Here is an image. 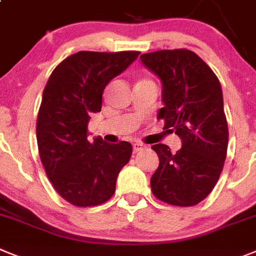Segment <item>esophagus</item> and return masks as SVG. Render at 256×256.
<instances>
[{
	"label": "esophagus",
	"instance_id": "obj_1",
	"mask_svg": "<svg viewBox=\"0 0 256 256\" xmlns=\"http://www.w3.org/2000/svg\"><path fill=\"white\" fill-rule=\"evenodd\" d=\"M142 150H144V146L142 144V143H134L132 144V151L136 154V152H140Z\"/></svg>",
	"mask_w": 256,
	"mask_h": 256
}]
</instances>
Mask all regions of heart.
Wrapping results in <instances>:
<instances>
[{"label":"heart","mask_w":256,"mask_h":256,"mask_svg":"<svg viewBox=\"0 0 256 256\" xmlns=\"http://www.w3.org/2000/svg\"><path fill=\"white\" fill-rule=\"evenodd\" d=\"M143 80H147V79H143Z\"/></svg>","instance_id":"heart-1"}]
</instances>
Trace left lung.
Listing matches in <instances>:
<instances>
[{
	"label": "left lung",
	"mask_w": 256,
	"mask_h": 256,
	"mask_svg": "<svg viewBox=\"0 0 256 256\" xmlns=\"http://www.w3.org/2000/svg\"><path fill=\"white\" fill-rule=\"evenodd\" d=\"M140 60L162 83L165 105L158 118L182 140L176 154L166 144L152 146L160 164L151 177V190L170 206H195L214 190L226 158L229 132L220 82L188 49L151 52Z\"/></svg>",
	"instance_id": "left-lung-1"
}]
</instances>
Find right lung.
Returning <instances> with one entry per match:
<instances>
[{"label":"right lung","mask_w":256,"mask_h":256,"mask_svg":"<svg viewBox=\"0 0 256 256\" xmlns=\"http://www.w3.org/2000/svg\"><path fill=\"white\" fill-rule=\"evenodd\" d=\"M140 52H87L68 56L53 70L36 121L40 160L54 190L75 207L109 200L132 154L128 142H90V116L102 110V92Z\"/></svg>","instance_id":"obj_1"}]
</instances>
